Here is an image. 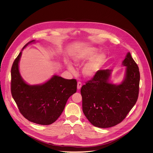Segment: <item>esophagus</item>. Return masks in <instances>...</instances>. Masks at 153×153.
<instances>
[{
  "mask_svg": "<svg viewBox=\"0 0 153 153\" xmlns=\"http://www.w3.org/2000/svg\"><path fill=\"white\" fill-rule=\"evenodd\" d=\"M81 87H82V83L81 82H78L77 83V89H80Z\"/></svg>",
  "mask_w": 153,
  "mask_h": 153,
  "instance_id": "obj_1",
  "label": "esophagus"
}]
</instances>
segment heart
Masks as SVG:
<instances>
[{
  "label": "heart",
  "instance_id": "obj_1",
  "mask_svg": "<svg viewBox=\"0 0 153 153\" xmlns=\"http://www.w3.org/2000/svg\"><path fill=\"white\" fill-rule=\"evenodd\" d=\"M98 49L94 46H85L79 49L72 57L75 65H79L88 61L82 68V73L86 78L93 77L106 61L107 56L104 53H97ZM69 71L74 72V68L68 62L66 64Z\"/></svg>",
  "mask_w": 153,
  "mask_h": 153
}]
</instances>
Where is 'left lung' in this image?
<instances>
[{"mask_svg": "<svg viewBox=\"0 0 153 153\" xmlns=\"http://www.w3.org/2000/svg\"><path fill=\"white\" fill-rule=\"evenodd\" d=\"M122 65L126 67L120 84L111 82V69L99 70L81 89L82 111L94 126L109 128L120 123L135 104L139 92L140 72L128 52Z\"/></svg>", "mask_w": 153, "mask_h": 153, "instance_id": "left-lung-1", "label": "left lung"}]
</instances>
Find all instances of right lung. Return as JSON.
Masks as SVG:
<instances>
[{
  "mask_svg": "<svg viewBox=\"0 0 153 153\" xmlns=\"http://www.w3.org/2000/svg\"><path fill=\"white\" fill-rule=\"evenodd\" d=\"M35 42V40L30 41L22 50L29 44ZM21 55L22 51L14 61L11 69L13 98L20 112L27 120L40 125L51 124L61 115L68 98L76 92V80L53 75L44 84L29 85L19 72Z\"/></svg>",
  "mask_w": 153,
  "mask_h": 153,
  "instance_id": "right-lung-1",
  "label": "right lung"
}]
</instances>
